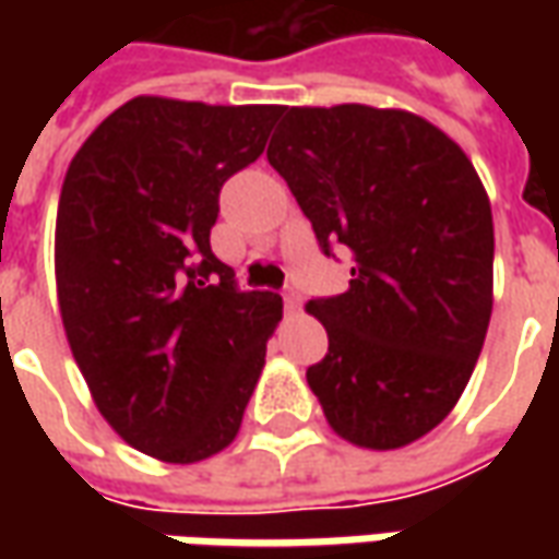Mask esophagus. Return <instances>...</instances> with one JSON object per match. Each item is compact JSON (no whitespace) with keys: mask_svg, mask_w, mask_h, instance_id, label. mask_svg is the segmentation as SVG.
I'll return each mask as SVG.
<instances>
[{"mask_svg":"<svg viewBox=\"0 0 559 559\" xmlns=\"http://www.w3.org/2000/svg\"><path fill=\"white\" fill-rule=\"evenodd\" d=\"M299 305H302V296L293 290V287H287V290H284V308L293 314V311H299Z\"/></svg>","mask_w":559,"mask_h":559,"instance_id":"esophagus-1","label":"esophagus"}]
</instances>
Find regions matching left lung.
I'll use <instances>...</instances> for the list:
<instances>
[{"instance_id": "1", "label": "left lung", "mask_w": 559, "mask_h": 559, "mask_svg": "<svg viewBox=\"0 0 559 559\" xmlns=\"http://www.w3.org/2000/svg\"><path fill=\"white\" fill-rule=\"evenodd\" d=\"M266 158L320 251L353 254L350 290L308 302L329 335L308 386L350 443L419 440L457 404L491 320L493 221L479 176L421 116L365 104L284 107Z\"/></svg>"}]
</instances>
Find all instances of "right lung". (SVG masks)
Wrapping results in <instances>:
<instances>
[{"label": "right lung", "instance_id": "1", "mask_svg": "<svg viewBox=\"0 0 559 559\" xmlns=\"http://www.w3.org/2000/svg\"><path fill=\"white\" fill-rule=\"evenodd\" d=\"M281 107L140 95L71 160L56 215L68 344L114 431L170 464L242 425L281 296L239 290L212 254L218 194L263 155Z\"/></svg>", "mask_w": 559, "mask_h": 559}]
</instances>
